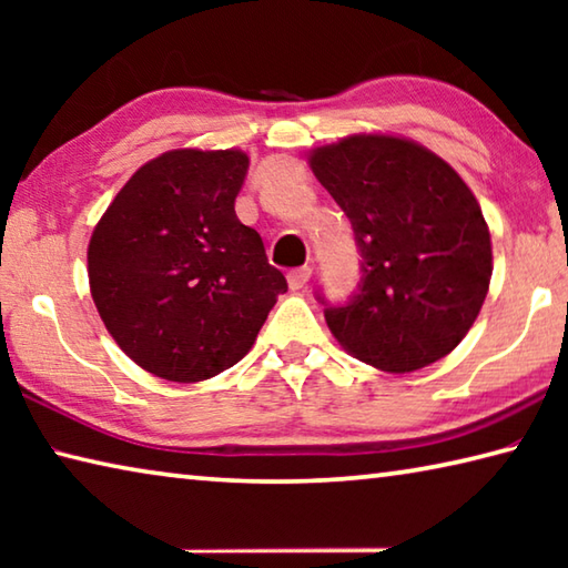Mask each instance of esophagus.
Segmentation results:
<instances>
[{
    "label": "esophagus",
    "instance_id": "1",
    "mask_svg": "<svg viewBox=\"0 0 568 568\" xmlns=\"http://www.w3.org/2000/svg\"><path fill=\"white\" fill-rule=\"evenodd\" d=\"M313 275V267L311 265H303V267H293L291 273H287V285H291V291H301V287L311 281Z\"/></svg>",
    "mask_w": 568,
    "mask_h": 568
}]
</instances>
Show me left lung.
<instances>
[{
	"label": "left lung",
	"mask_w": 568,
	"mask_h": 568,
	"mask_svg": "<svg viewBox=\"0 0 568 568\" xmlns=\"http://www.w3.org/2000/svg\"><path fill=\"white\" fill-rule=\"evenodd\" d=\"M311 168L348 215L361 283L325 323L345 351L410 373L464 341L491 281V235L474 192L434 152L388 134L318 148Z\"/></svg>",
	"instance_id": "8db88e82"
}]
</instances>
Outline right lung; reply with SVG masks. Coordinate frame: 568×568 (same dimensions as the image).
Segmentation results:
<instances>
[{
    "instance_id": "add662e5",
    "label": "right lung",
    "mask_w": 568,
    "mask_h": 568,
    "mask_svg": "<svg viewBox=\"0 0 568 568\" xmlns=\"http://www.w3.org/2000/svg\"><path fill=\"white\" fill-rule=\"evenodd\" d=\"M247 155L172 150L128 180L94 227L88 271L104 328L148 373L213 378L255 343L285 275L235 215Z\"/></svg>"
}]
</instances>
